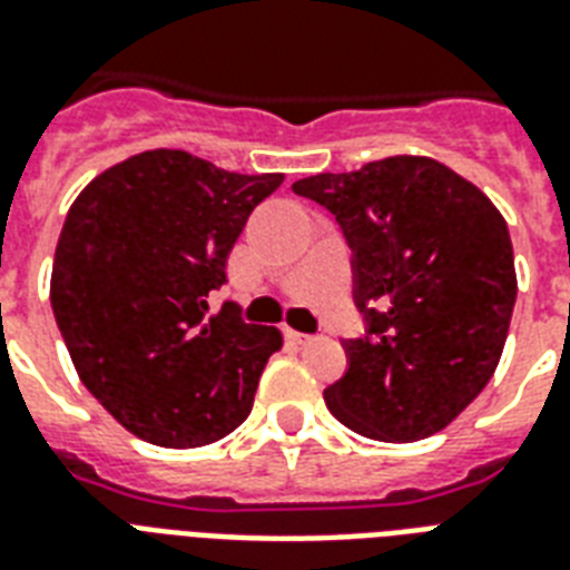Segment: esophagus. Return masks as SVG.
Masks as SVG:
<instances>
[{
    "label": "esophagus",
    "instance_id": "esophagus-1",
    "mask_svg": "<svg viewBox=\"0 0 570 570\" xmlns=\"http://www.w3.org/2000/svg\"><path fill=\"white\" fill-rule=\"evenodd\" d=\"M285 340L294 342V345H309L312 336H306V333H297V331H291V327H285Z\"/></svg>",
    "mask_w": 570,
    "mask_h": 570
}]
</instances>
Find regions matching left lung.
Returning <instances> with one entry per match:
<instances>
[{
	"mask_svg": "<svg viewBox=\"0 0 570 570\" xmlns=\"http://www.w3.org/2000/svg\"><path fill=\"white\" fill-rule=\"evenodd\" d=\"M327 207L354 252L363 340L324 391L333 417L375 442L442 432L493 379L517 269L502 213L442 161L391 156L348 174L297 179Z\"/></svg>",
	"mask_w": 570,
	"mask_h": 570,
	"instance_id": "8db88e82",
	"label": "left lung"
}]
</instances>
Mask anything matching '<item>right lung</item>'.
Instances as JSON below:
<instances>
[{"label": "right lung", "mask_w": 570, "mask_h": 570, "mask_svg": "<svg viewBox=\"0 0 570 570\" xmlns=\"http://www.w3.org/2000/svg\"><path fill=\"white\" fill-rule=\"evenodd\" d=\"M282 174H234L186 149L101 170L59 234L50 303L80 382L131 435L200 448L252 412L276 327L239 321L209 291L239 230Z\"/></svg>", "instance_id": "add662e5"}]
</instances>
